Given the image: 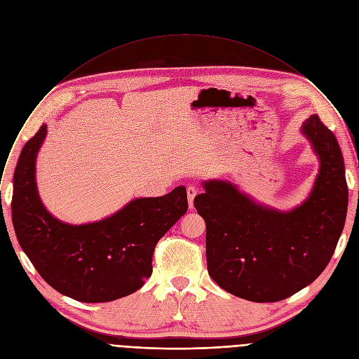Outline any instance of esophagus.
Here are the masks:
<instances>
[{
    "instance_id": "1",
    "label": "esophagus",
    "mask_w": 359,
    "mask_h": 359,
    "mask_svg": "<svg viewBox=\"0 0 359 359\" xmlns=\"http://www.w3.org/2000/svg\"><path fill=\"white\" fill-rule=\"evenodd\" d=\"M196 194H197V189L193 187V186H189V187H187V201H189V208H190V209L194 208L193 201H194Z\"/></svg>"
}]
</instances>
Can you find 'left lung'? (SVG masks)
Wrapping results in <instances>:
<instances>
[{
	"label": "left lung",
	"instance_id": "left-lung-1",
	"mask_svg": "<svg viewBox=\"0 0 359 359\" xmlns=\"http://www.w3.org/2000/svg\"><path fill=\"white\" fill-rule=\"evenodd\" d=\"M320 161L314 186L299 206L281 212L227 180L203 182L194 208L206 222L210 277L227 292L276 302L310 285L327 267L342 233L348 186L334 133L311 115L301 126Z\"/></svg>",
	"mask_w": 359,
	"mask_h": 359
}]
</instances>
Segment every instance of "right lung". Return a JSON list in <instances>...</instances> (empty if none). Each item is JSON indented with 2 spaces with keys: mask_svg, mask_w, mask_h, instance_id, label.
<instances>
[{
  "mask_svg": "<svg viewBox=\"0 0 359 359\" xmlns=\"http://www.w3.org/2000/svg\"><path fill=\"white\" fill-rule=\"evenodd\" d=\"M45 136L42 125L22 147L14 173L11 210L21 248L50 287L76 301L108 302L137 291L151 276L158 241L187 212L186 187L133 198L99 222H61L36 189L35 163Z\"/></svg>",
  "mask_w": 359,
  "mask_h": 359,
  "instance_id": "add662e5",
  "label": "right lung"
}]
</instances>
